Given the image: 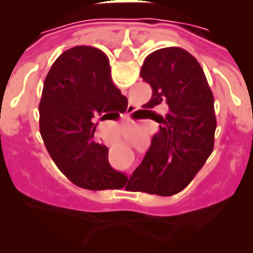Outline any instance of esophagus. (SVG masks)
<instances>
[{
  "mask_svg": "<svg viewBox=\"0 0 253 253\" xmlns=\"http://www.w3.org/2000/svg\"><path fill=\"white\" fill-rule=\"evenodd\" d=\"M105 143H107V145H111V143H112V141H111V139H105Z\"/></svg>",
  "mask_w": 253,
  "mask_h": 253,
  "instance_id": "1",
  "label": "esophagus"
}]
</instances>
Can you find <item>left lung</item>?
<instances>
[{
	"label": "left lung",
	"instance_id": "1",
	"mask_svg": "<svg viewBox=\"0 0 253 253\" xmlns=\"http://www.w3.org/2000/svg\"><path fill=\"white\" fill-rule=\"evenodd\" d=\"M141 77L153 90L142 105L143 114L157 122L160 130L126 188L175 195L190 184L214 148L212 92L199 62L179 47L149 54ZM163 105H169V114H156L153 108Z\"/></svg>",
	"mask_w": 253,
	"mask_h": 253
}]
</instances>
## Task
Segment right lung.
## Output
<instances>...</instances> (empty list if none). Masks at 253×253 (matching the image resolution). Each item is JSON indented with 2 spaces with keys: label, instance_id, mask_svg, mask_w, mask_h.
Returning <instances> with one entry per match:
<instances>
[{
  "label": "right lung",
  "instance_id": "right-lung-1",
  "mask_svg": "<svg viewBox=\"0 0 253 253\" xmlns=\"http://www.w3.org/2000/svg\"><path fill=\"white\" fill-rule=\"evenodd\" d=\"M127 99L111 78L104 52L76 46L52 63L39 104L41 134L63 175L85 190H118L126 176L108 163V149L94 141L96 121L116 119Z\"/></svg>",
  "mask_w": 253,
  "mask_h": 253
}]
</instances>
